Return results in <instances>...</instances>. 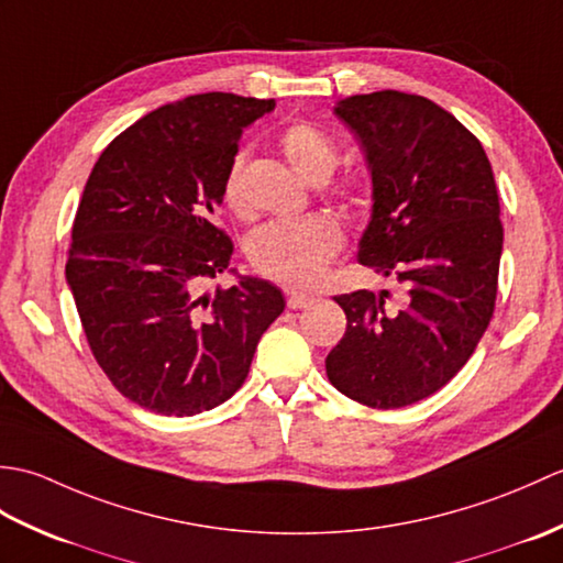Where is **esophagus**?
I'll return each instance as SVG.
<instances>
[{
    "label": "esophagus",
    "mask_w": 563,
    "mask_h": 563,
    "mask_svg": "<svg viewBox=\"0 0 563 563\" xmlns=\"http://www.w3.org/2000/svg\"><path fill=\"white\" fill-rule=\"evenodd\" d=\"M317 300L314 295H305V292H292L288 295V307L290 309H302V307H309Z\"/></svg>",
    "instance_id": "esophagus-1"
}]
</instances>
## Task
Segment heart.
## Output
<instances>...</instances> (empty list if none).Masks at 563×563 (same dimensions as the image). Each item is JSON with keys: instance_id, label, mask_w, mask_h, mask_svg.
Returning a JSON list of instances; mask_svg holds the SVG:
<instances>
[{"instance_id": "heart-1", "label": "heart", "mask_w": 563, "mask_h": 563, "mask_svg": "<svg viewBox=\"0 0 563 563\" xmlns=\"http://www.w3.org/2000/svg\"><path fill=\"white\" fill-rule=\"evenodd\" d=\"M280 150L292 164V169L309 184L324 181L339 162V150L333 140L309 123H292L285 128L280 135ZM242 174L244 154H236L222 186L227 208L236 214L246 212ZM336 194L345 202H355L361 198L357 196L361 186L357 181H343ZM341 242L343 236L336 222L324 218V214H312L305 220L263 224L261 230L249 236L246 256L251 268L263 278L278 283L283 288L307 290L324 278L329 261L336 256Z\"/></svg>"}]
</instances>
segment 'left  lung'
<instances>
[{
    "instance_id": "8db88e82",
    "label": "left lung",
    "mask_w": 563,
    "mask_h": 563,
    "mask_svg": "<svg viewBox=\"0 0 563 563\" xmlns=\"http://www.w3.org/2000/svg\"><path fill=\"white\" fill-rule=\"evenodd\" d=\"M333 113L361 140L373 176L357 261L397 275L406 300L389 309L387 290L333 297L349 324L327 355V375L357 404L401 409L445 387L494 317L498 190L482 142L430 99L355 93Z\"/></svg>"
}]
</instances>
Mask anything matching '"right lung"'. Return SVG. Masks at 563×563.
I'll list each match as a JSON object with an SVG mask.
<instances>
[{
    "label": "right lung",
    "instance_id": "1",
    "mask_svg": "<svg viewBox=\"0 0 563 563\" xmlns=\"http://www.w3.org/2000/svg\"><path fill=\"white\" fill-rule=\"evenodd\" d=\"M273 109L222 91L166 103L123 130L84 186L67 285L97 363L142 409L196 416L230 399L285 309L251 275L206 292L234 251L214 224L227 169L244 128Z\"/></svg>",
    "mask_w": 563,
    "mask_h": 563
}]
</instances>
